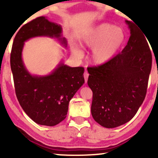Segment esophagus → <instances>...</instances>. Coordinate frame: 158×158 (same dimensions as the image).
I'll return each mask as SVG.
<instances>
[{
	"label": "esophagus",
	"instance_id": "obj_1",
	"mask_svg": "<svg viewBox=\"0 0 158 158\" xmlns=\"http://www.w3.org/2000/svg\"><path fill=\"white\" fill-rule=\"evenodd\" d=\"M88 77H89V73L87 72V71H85V73H84V78H85V83L87 81V79H88Z\"/></svg>",
	"mask_w": 158,
	"mask_h": 158
}]
</instances>
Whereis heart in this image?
<instances>
[{
	"label": "heart",
	"mask_w": 158,
	"mask_h": 158,
	"mask_svg": "<svg viewBox=\"0 0 158 158\" xmlns=\"http://www.w3.org/2000/svg\"><path fill=\"white\" fill-rule=\"evenodd\" d=\"M125 41V33L121 27L103 23L93 27L83 35L81 46L93 49L92 61L95 65H103L115 57ZM72 52L78 57L83 56V52L73 47Z\"/></svg>",
	"instance_id": "b5f03b06"
}]
</instances>
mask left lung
Segmentation results:
<instances>
[{
	"instance_id": "left-lung-1",
	"label": "left lung",
	"mask_w": 158,
	"mask_h": 158,
	"mask_svg": "<svg viewBox=\"0 0 158 158\" xmlns=\"http://www.w3.org/2000/svg\"><path fill=\"white\" fill-rule=\"evenodd\" d=\"M125 22L131 36L123 51L106 64L87 68L92 116L107 128L120 126L134 117L145 98L152 69L147 38L134 23Z\"/></svg>"
}]
</instances>
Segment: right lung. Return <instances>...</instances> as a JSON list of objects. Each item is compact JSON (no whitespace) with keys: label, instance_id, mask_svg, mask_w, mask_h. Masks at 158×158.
Instances as JSON below:
<instances>
[{"label":"right lung","instance_id":"right-lung-1","mask_svg":"<svg viewBox=\"0 0 158 158\" xmlns=\"http://www.w3.org/2000/svg\"><path fill=\"white\" fill-rule=\"evenodd\" d=\"M62 27L39 17L24 25L16 34L11 48L10 64L15 93L27 115L39 125L54 126L66 117L70 100L85 83L83 67H69L60 63L51 74L33 76L22 59L24 42L33 37L57 38L66 47L61 37Z\"/></svg>","mask_w":158,"mask_h":158}]
</instances>
